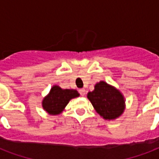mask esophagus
Returning <instances> with one entry per match:
<instances>
[{"instance_id":"obj_1","label":"esophagus","mask_w":159,"mask_h":159,"mask_svg":"<svg viewBox=\"0 0 159 159\" xmlns=\"http://www.w3.org/2000/svg\"><path fill=\"white\" fill-rule=\"evenodd\" d=\"M79 93H80V95H81V96H82V97H83V96L86 94V91H85L84 89H80L79 90Z\"/></svg>"}]
</instances>
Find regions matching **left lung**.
I'll return each instance as SVG.
<instances>
[{"label": "left lung", "mask_w": 159, "mask_h": 159, "mask_svg": "<svg viewBox=\"0 0 159 159\" xmlns=\"http://www.w3.org/2000/svg\"><path fill=\"white\" fill-rule=\"evenodd\" d=\"M95 110L106 120H114L123 113V96L118 90L105 82H100L95 86L93 92L87 94Z\"/></svg>", "instance_id": "1"}]
</instances>
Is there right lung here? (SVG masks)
I'll return each instance as SVG.
<instances>
[{
    "mask_svg": "<svg viewBox=\"0 0 159 159\" xmlns=\"http://www.w3.org/2000/svg\"><path fill=\"white\" fill-rule=\"evenodd\" d=\"M79 96L76 90H63L58 86H53L49 94L43 99V107L48 114H60L69 101Z\"/></svg>",
    "mask_w": 159,
    "mask_h": 159,
    "instance_id": "right-lung-1",
    "label": "right lung"
}]
</instances>
